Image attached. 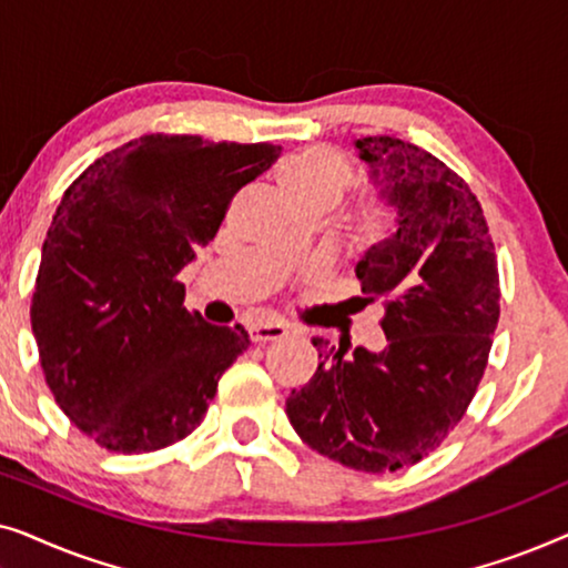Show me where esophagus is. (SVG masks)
<instances>
[{
    "label": "esophagus",
    "mask_w": 568,
    "mask_h": 568,
    "mask_svg": "<svg viewBox=\"0 0 568 568\" xmlns=\"http://www.w3.org/2000/svg\"><path fill=\"white\" fill-rule=\"evenodd\" d=\"M247 333H251V341H255V344H266V341L284 338L286 325L284 323H253L251 328H247Z\"/></svg>",
    "instance_id": "esophagus-1"
}]
</instances>
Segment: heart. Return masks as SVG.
<instances>
[{
	"instance_id": "heart-1",
	"label": "heart",
	"mask_w": 568,
	"mask_h": 568,
	"mask_svg": "<svg viewBox=\"0 0 568 568\" xmlns=\"http://www.w3.org/2000/svg\"><path fill=\"white\" fill-rule=\"evenodd\" d=\"M278 183L292 204L333 206L354 181V165L344 152L313 144L294 152L278 165ZM398 222V206L383 191H372L348 209L341 222V237L352 253H364L390 235Z\"/></svg>"
}]
</instances>
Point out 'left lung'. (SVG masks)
<instances>
[{
  "instance_id": "1",
  "label": "left lung",
  "mask_w": 568,
  "mask_h": 568,
  "mask_svg": "<svg viewBox=\"0 0 568 568\" xmlns=\"http://www.w3.org/2000/svg\"><path fill=\"white\" fill-rule=\"evenodd\" d=\"M356 150L398 206V230L356 263L364 302L385 305L387 346L346 359L313 338L321 364L286 398V416L315 453L393 473L463 422L499 323V268L480 201L455 170L393 136L356 139Z\"/></svg>"
}]
</instances>
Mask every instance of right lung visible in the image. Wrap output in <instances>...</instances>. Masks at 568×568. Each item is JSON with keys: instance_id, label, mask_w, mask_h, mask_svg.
<instances>
[{"instance_id": "add662e5", "label": "right lung", "mask_w": 568, "mask_h": 568, "mask_svg": "<svg viewBox=\"0 0 568 568\" xmlns=\"http://www.w3.org/2000/svg\"><path fill=\"white\" fill-rule=\"evenodd\" d=\"M282 146L146 134L98 158L61 196L30 323L59 408L103 449L154 453L189 437L224 369L251 346L185 310L178 282L235 193Z\"/></svg>"}]
</instances>
